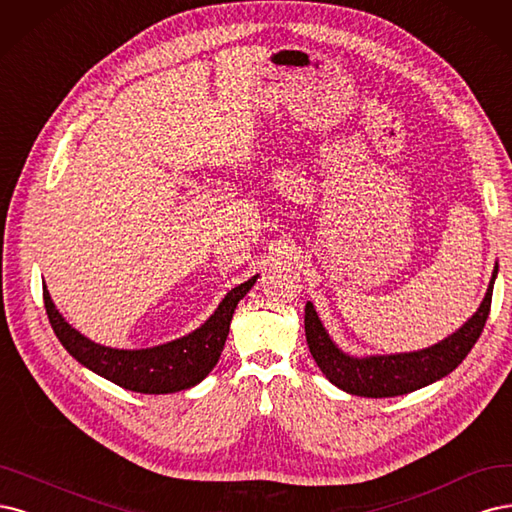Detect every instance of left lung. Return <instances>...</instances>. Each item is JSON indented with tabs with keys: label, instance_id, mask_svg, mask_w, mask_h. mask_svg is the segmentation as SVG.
I'll return each mask as SVG.
<instances>
[{
	"label": "left lung",
	"instance_id": "8db88e82",
	"mask_svg": "<svg viewBox=\"0 0 512 512\" xmlns=\"http://www.w3.org/2000/svg\"><path fill=\"white\" fill-rule=\"evenodd\" d=\"M496 274L498 266L493 270V278L485 293V300L481 308L476 310V315L447 340L417 353L366 359L344 355L338 351V346L329 340L315 308L308 302L304 308V329L310 355L317 361V366L321 368L327 381L346 393L364 395V398H393V395L417 391L453 372L472 351V346L478 340V336H481L485 321L489 317Z\"/></svg>",
	"mask_w": 512,
	"mask_h": 512
}]
</instances>
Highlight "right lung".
<instances>
[{"instance_id":"obj_1","label":"right lung","mask_w":512,"mask_h":512,"mask_svg":"<svg viewBox=\"0 0 512 512\" xmlns=\"http://www.w3.org/2000/svg\"><path fill=\"white\" fill-rule=\"evenodd\" d=\"M255 280L257 276L229 291L219 308L214 310V315L200 329H195L193 334L142 351H119L91 342L65 323L46 287L42 295L53 332L65 346V351L78 359L82 366H87L95 374L129 391L174 393L204 381L208 372L217 366L234 310L246 291L255 285Z\"/></svg>"}]
</instances>
